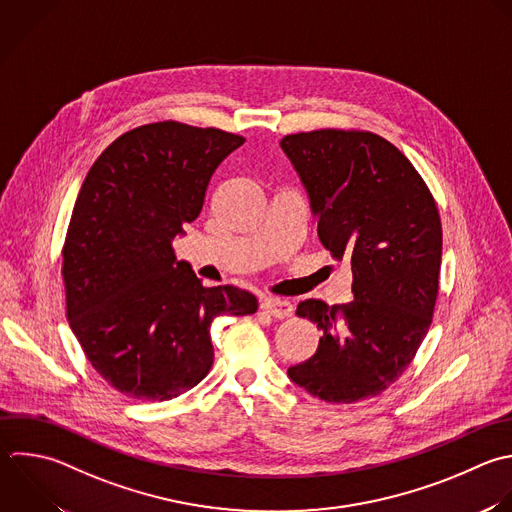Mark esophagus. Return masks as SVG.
I'll use <instances>...</instances> for the list:
<instances>
[{
  "instance_id": "esophagus-1",
  "label": "esophagus",
  "mask_w": 512,
  "mask_h": 512,
  "mask_svg": "<svg viewBox=\"0 0 512 512\" xmlns=\"http://www.w3.org/2000/svg\"><path fill=\"white\" fill-rule=\"evenodd\" d=\"M260 308L266 310L268 314H272L274 318H288L294 312L292 304L288 300H284V298H264L260 302Z\"/></svg>"
}]
</instances>
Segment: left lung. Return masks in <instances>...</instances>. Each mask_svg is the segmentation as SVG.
I'll return each instance as SVG.
<instances>
[{"instance_id": "obj_1", "label": "left lung", "mask_w": 512, "mask_h": 512, "mask_svg": "<svg viewBox=\"0 0 512 512\" xmlns=\"http://www.w3.org/2000/svg\"><path fill=\"white\" fill-rule=\"evenodd\" d=\"M318 216V238L352 268L354 300H304L296 314L322 332L288 376L312 396L350 404L384 392L412 362L432 322L442 256L436 202L388 140L322 128L280 142Z\"/></svg>"}]
</instances>
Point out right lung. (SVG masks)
<instances>
[{"mask_svg":"<svg viewBox=\"0 0 512 512\" xmlns=\"http://www.w3.org/2000/svg\"><path fill=\"white\" fill-rule=\"evenodd\" d=\"M244 142L218 128L146 124L116 138L82 184L62 250L66 316L96 372L130 398L194 388L214 362L212 320L258 310L246 290L204 286L172 246Z\"/></svg>","mask_w":512,"mask_h":512,"instance_id":"right-lung-1","label":"right lung"}]
</instances>
